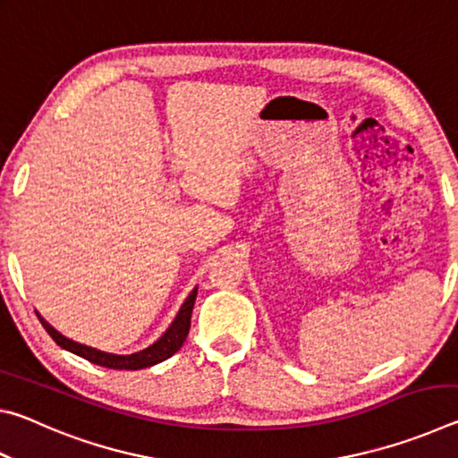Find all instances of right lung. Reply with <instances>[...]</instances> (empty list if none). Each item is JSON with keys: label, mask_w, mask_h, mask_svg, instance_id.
Returning <instances> with one entry per match:
<instances>
[{"label": "right lung", "mask_w": 458, "mask_h": 458, "mask_svg": "<svg viewBox=\"0 0 458 458\" xmlns=\"http://www.w3.org/2000/svg\"><path fill=\"white\" fill-rule=\"evenodd\" d=\"M196 297H198V286L188 294V299L183 301L180 313L175 315V319L172 321V325H169L164 335H161L157 341H155L153 345L145 347V350L137 352V353H131V355H114V353H106V352L95 350V347L76 344V341L64 337V335H62V333H58L56 329H54L52 325L46 321L40 313H36V315H38V319H40V323L44 325V329L48 331V335L54 341H56V344L62 347V350L81 355V358L89 360L90 363H97V366H103V368H111V369H143V368H151V366H155V363L164 361L167 358H172V355L183 345V341H185V337H188V333H190L191 309H193V303H196Z\"/></svg>", "instance_id": "1"}]
</instances>
